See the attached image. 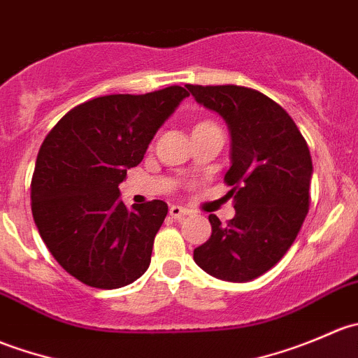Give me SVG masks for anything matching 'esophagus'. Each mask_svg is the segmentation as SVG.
Segmentation results:
<instances>
[{"mask_svg":"<svg viewBox=\"0 0 358 358\" xmlns=\"http://www.w3.org/2000/svg\"><path fill=\"white\" fill-rule=\"evenodd\" d=\"M169 215H171V218H175V220H182L189 215V209L182 208V206L173 204L171 208H169Z\"/></svg>","mask_w":358,"mask_h":358,"instance_id":"esophagus-1","label":"esophagus"}]
</instances>
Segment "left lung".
I'll return each mask as SVG.
<instances>
[{
    "label": "left lung",
    "mask_w": 358,
    "mask_h": 358,
    "mask_svg": "<svg viewBox=\"0 0 358 358\" xmlns=\"http://www.w3.org/2000/svg\"><path fill=\"white\" fill-rule=\"evenodd\" d=\"M197 103L222 115L230 131L236 216L222 225L209 215L211 237L194 249L209 275L249 282L272 268L294 243L310 206L313 166L298 126L279 103L244 86L185 85Z\"/></svg>",
    "instance_id": "obj_1"
}]
</instances>
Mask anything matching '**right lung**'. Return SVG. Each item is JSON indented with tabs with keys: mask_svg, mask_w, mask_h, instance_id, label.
I'll list each match as a JSON object with an SVG mask.
<instances>
[{
	"mask_svg": "<svg viewBox=\"0 0 358 358\" xmlns=\"http://www.w3.org/2000/svg\"><path fill=\"white\" fill-rule=\"evenodd\" d=\"M189 92L107 95L69 110L46 135L31 182L32 216L66 272L99 289L135 282L150 265L168 204H126L119 183Z\"/></svg>",
	"mask_w": 358,
	"mask_h": 358,
	"instance_id": "1",
	"label": "right lung"
}]
</instances>
